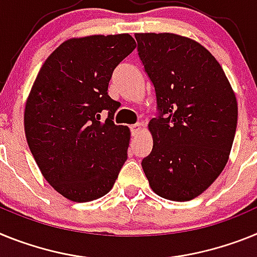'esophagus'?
Instances as JSON below:
<instances>
[{
    "mask_svg": "<svg viewBox=\"0 0 257 257\" xmlns=\"http://www.w3.org/2000/svg\"><path fill=\"white\" fill-rule=\"evenodd\" d=\"M141 132V125L140 124H135V125H131V133L133 137H136V136L138 135Z\"/></svg>",
    "mask_w": 257,
    "mask_h": 257,
    "instance_id": "1",
    "label": "esophagus"
}]
</instances>
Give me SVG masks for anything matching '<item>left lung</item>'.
<instances>
[{
	"mask_svg": "<svg viewBox=\"0 0 257 257\" xmlns=\"http://www.w3.org/2000/svg\"><path fill=\"white\" fill-rule=\"evenodd\" d=\"M138 57L153 82V150L142 160L151 189L185 202L208 189L227 163L238 104L215 57L173 33H136Z\"/></svg>",
	"mask_w": 257,
	"mask_h": 257,
	"instance_id": "left-lung-1",
	"label": "left lung"
}]
</instances>
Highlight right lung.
I'll use <instances>...</instances> for the list:
<instances>
[{
	"label": "right lung",
	"mask_w": 257,
	"mask_h": 257,
	"mask_svg": "<svg viewBox=\"0 0 257 257\" xmlns=\"http://www.w3.org/2000/svg\"><path fill=\"white\" fill-rule=\"evenodd\" d=\"M135 49L128 33L64 41L42 64L27 99L31 153L46 181L72 202L106 195L128 158L131 132L113 122L119 102L107 89Z\"/></svg>",
	"instance_id": "1"
}]
</instances>
